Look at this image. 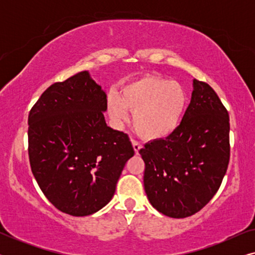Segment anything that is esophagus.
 I'll list each match as a JSON object with an SVG mask.
<instances>
[{"mask_svg":"<svg viewBox=\"0 0 255 255\" xmlns=\"http://www.w3.org/2000/svg\"><path fill=\"white\" fill-rule=\"evenodd\" d=\"M132 146H133V149H134L135 154H138L139 149L141 148V145L139 144V142H138L137 140H134V139H132Z\"/></svg>","mask_w":255,"mask_h":255,"instance_id":"34e87169","label":"esophagus"}]
</instances>
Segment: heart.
Returning a JSON list of instances; mask_svg holds the SVG:
<instances>
[{
    "mask_svg": "<svg viewBox=\"0 0 255 255\" xmlns=\"http://www.w3.org/2000/svg\"><path fill=\"white\" fill-rule=\"evenodd\" d=\"M188 95L182 85L163 76L146 74L125 83L120 96L109 94L108 114L115 125L122 127L133 113V127L146 140L169 137L184 116Z\"/></svg>",
    "mask_w": 255,
    "mask_h": 255,
    "instance_id": "obj_1",
    "label": "heart"
}]
</instances>
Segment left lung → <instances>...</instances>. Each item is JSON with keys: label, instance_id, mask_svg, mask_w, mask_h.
<instances>
[{"label": "left lung", "instance_id": "obj_1", "mask_svg": "<svg viewBox=\"0 0 255 255\" xmlns=\"http://www.w3.org/2000/svg\"><path fill=\"white\" fill-rule=\"evenodd\" d=\"M230 118L208 83L194 90L179 128L169 137L147 142L144 187L162 215L186 218L209 203L221 187L230 161Z\"/></svg>", "mask_w": 255, "mask_h": 255}]
</instances>
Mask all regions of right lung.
Returning <instances> with one entry per match:
<instances>
[{
	"instance_id": "add662e5",
	"label": "right lung",
	"mask_w": 255,
	"mask_h": 255,
	"mask_svg": "<svg viewBox=\"0 0 255 255\" xmlns=\"http://www.w3.org/2000/svg\"><path fill=\"white\" fill-rule=\"evenodd\" d=\"M106 110V93L87 71L53 83L30 110L31 170L65 214L88 216L109 203L134 154L128 135L107 125Z\"/></svg>"
}]
</instances>
